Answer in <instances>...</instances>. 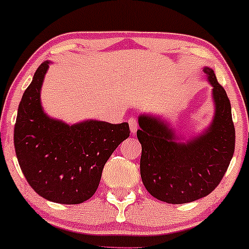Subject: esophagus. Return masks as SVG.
Segmentation results:
<instances>
[{"mask_svg":"<svg viewBox=\"0 0 249 249\" xmlns=\"http://www.w3.org/2000/svg\"><path fill=\"white\" fill-rule=\"evenodd\" d=\"M128 125H130L131 132L133 134L136 133L137 130H138V121H137L136 118H133V117H131V118L128 119Z\"/></svg>","mask_w":249,"mask_h":249,"instance_id":"34e87169","label":"esophagus"}]
</instances>
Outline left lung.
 I'll list each match as a JSON object with an SVG mask.
<instances>
[{"instance_id": "1", "label": "left lung", "mask_w": 249, "mask_h": 249, "mask_svg": "<svg viewBox=\"0 0 249 249\" xmlns=\"http://www.w3.org/2000/svg\"><path fill=\"white\" fill-rule=\"evenodd\" d=\"M204 72L213 87L214 118L204 133L177 142L166 122L139 116L137 138L142 144L141 176L151 196L167 204H186L204 198L224 178L235 147L231 103L210 68Z\"/></svg>"}]
</instances>
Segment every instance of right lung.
Segmentation results:
<instances>
[{"label": "right lung", "instance_id": "right-lung-1", "mask_svg": "<svg viewBox=\"0 0 249 249\" xmlns=\"http://www.w3.org/2000/svg\"><path fill=\"white\" fill-rule=\"evenodd\" d=\"M49 62L39 65L17 111L14 145L19 167L37 194L65 205L95 194L103 168L130 136L127 123L85 121L68 125L47 116L39 92Z\"/></svg>", "mask_w": 249, "mask_h": 249}]
</instances>
